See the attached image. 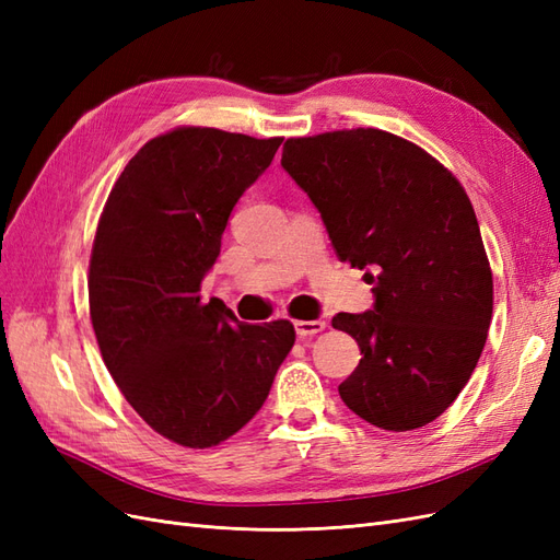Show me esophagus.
I'll list each match as a JSON object with an SVG mask.
<instances>
[{"label": "esophagus", "mask_w": 560, "mask_h": 560, "mask_svg": "<svg viewBox=\"0 0 560 560\" xmlns=\"http://www.w3.org/2000/svg\"><path fill=\"white\" fill-rule=\"evenodd\" d=\"M325 327H327L325 319H296V322H294V329H296V334H299L301 338L315 336V334H319V331H325Z\"/></svg>", "instance_id": "esophagus-1"}]
</instances>
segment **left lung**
Returning <instances> with one entry per match:
<instances>
[{
	"label": "left lung",
	"instance_id": "left-lung-1",
	"mask_svg": "<svg viewBox=\"0 0 560 560\" xmlns=\"http://www.w3.org/2000/svg\"><path fill=\"white\" fill-rule=\"evenodd\" d=\"M282 167L313 200L336 257L374 284V308L331 319L362 352L338 395L381 430L428 425L467 385L493 315L465 189L428 151L376 128L287 140Z\"/></svg>",
	"mask_w": 560,
	"mask_h": 560
}]
</instances>
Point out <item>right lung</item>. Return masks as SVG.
I'll return each instance as SVG.
<instances>
[{
    "mask_svg": "<svg viewBox=\"0 0 560 560\" xmlns=\"http://www.w3.org/2000/svg\"><path fill=\"white\" fill-rule=\"evenodd\" d=\"M280 144L194 126L159 135L100 217L89 273L100 352L132 409L179 446L245 428L294 346L290 319L247 325L198 294L235 202Z\"/></svg>",
    "mask_w": 560,
    "mask_h": 560,
    "instance_id": "add662e5",
    "label": "right lung"
}]
</instances>
